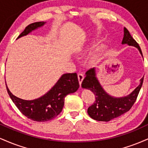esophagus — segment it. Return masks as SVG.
Wrapping results in <instances>:
<instances>
[{"label": "esophagus", "instance_id": "1", "mask_svg": "<svg viewBox=\"0 0 148 148\" xmlns=\"http://www.w3.org/2000/svg\"><path fill=\"white\" fill-rule=\"evenodd\" d=\"M84 79V75L83 74H81V73H79L78 74V79H79V84L80 86H81V83H82L83 80Z\"/></svg>", "mask_w": 148, "mask_h": 148}]
</instances>
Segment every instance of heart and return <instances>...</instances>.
Instances as JSON below:
<instances>
[{
    "label": "heart",
    "mask_w": 148,
    "mask_h": 148,
    "mask_svg": "<svg viewBox=\"0 0 148 148\" xmlns=\"http://www.w3.org/2000/svg\"><path fill=\"white\" fill-rule=\"evenodd\" d=\"M87 49H88L87 47H80L79 49H77V52L81 54L84 53L87 51ZM105 49H106V47H105V45H101L98 46V47L95 49V51H93L92 54V60L96 61L99 60V58L101 57L103 54V53H104Z\"/></svg>",
    "instance_id": "heart-1"
}]
</instances>
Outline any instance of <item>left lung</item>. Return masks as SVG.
<instances>
[{"mask_svg":"<svg viewBox=\"0 0 148 148\" xmlns=\"http://www.w3.org/2000/svg\"><path fill=\"white\" fill-rule=\"evenodd\" d=\"M122 44H127L137 48L143 56L138 44L134 40L126 28H124ZM143 82V77L140 80V84L130 95L122 97H115L110 95L103 90L97 78L95 68L89 69L86 72V77L81 84L83 88L90 90L95 95V102L88 108V115L91 118L97 121L108 122L129 111L136 100Z\"/></svg>","mask_w":148,"mask_h":148,"instance_id":"left-lung-1","label":"left lung"}]
</instances>
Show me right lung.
<instances>
[{
    "label": "right lung",
    "instance_id": "add662e5",
    "mask_svg": "<svg viewBox=\"0 0 148 148\" xmlns=\"http://www.w3.org/2000/svg\"><path fill=\"white\" fill-rule=\"evenodd\" d=\"M46 23L40 21L28 25L17 39L42 27ZM6 88L11 99L25 116L34 121L46 122L56 118L62 111L64 97L68 94L75 92L79 89V84L76 73L64 74L50 90L43 96L33 100L20 99L10 91L7 84Z\"/></svg>",
    "mask_w": 148,
    "mask_h": 148
}]
</instances>
